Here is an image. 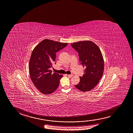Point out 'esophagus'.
<instances>
[{
	"mask_svg": "<svg viewBox=\"0 0 133 133\" xmlns=\"http://www.w3.org/2000/svg\"><path fill=\"white\" fill-rule=\"evenodd\" d=\"M67 76L69 77H72V76H73V75H67Z\"/></svg>",
	"mask_w": 133,
	"mask_h": 133,
	"instance_id": "1",
	"label": "esophagus"
}]
</instances>
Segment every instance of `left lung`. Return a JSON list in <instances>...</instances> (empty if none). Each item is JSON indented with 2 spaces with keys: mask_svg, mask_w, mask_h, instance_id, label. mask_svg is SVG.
Listing matches in <instances>:
<instances>
[{
  "mask_svg": "<svg viewBox=\"0 0 133 133\" xmlns=\"http://www.w3.org/2000/svg\"><path fill=\"white\" fill-rule=\"evenodd\" d=\"M78 52L79 61L85 70L75 87L82 92L89 91L98 84L104 71V60L100 49L94 42L86 40L71 44Z\"/></svg>",
  "mask_w": 133,
  "mask_h": 133,
  "instance_id": "8db88e82",
  "label": "left lung"
}]
</instances>
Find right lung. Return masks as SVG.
<instances>
[{"mask_svg":"<svg viewBox=\"0 0 133 133\" xmlns=\"http://www.w3.org/2000/svg\"><path fill=\"white\" fill-rule=\"evenodd\" d=\"M68 44L45 39L33 49L29 62V72L33 83L42 94H51L58 87L63 76L56 72L52 74L50 68L55 62L56 52Z\"/></svg>","mask_w":133,"mask_h":133,"instance_id":"obj_1","label":"right lung"}]
</instances>
